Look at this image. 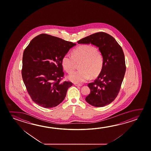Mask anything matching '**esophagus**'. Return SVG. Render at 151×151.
Instances as JSON below:
<instances>
[{
	"label": "esophagus",
	"instance_id": "34e87169",
	"mask_svg": "<svg viewBox=\"0 0 151 151\" xmlns=\"http://www.w3.org/2000/svg\"><path fill=\"white\" fill-rule=\"evenodd\" d=\"M74 85L76 86L77 87H81L82 86V85H81V84H76V83H75Z\"/></svg>",
	"mask_w": 151,
	"mask_h": 151
}]
</instances>
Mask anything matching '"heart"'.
<instances>
[{
  "label": "heart",
  "mask_w": 151,
  "mask_h": 151,
  "mask_svg": "<svg viewBox=\"0 0 151 151\" xmlns=\"http://www.w3.org/2000/svg\"><path fill=\"white\" fill-rule=\"evenodd\" d=\"M72 54H66L62 59L63 68L68 74L74 71L76 63L81 62L80 70L68 76L70 81L77 84L83 83L91 76L94 78L101 72L104 66V57L96 47L91 45H82L73 50Z\"/></svg>",
  "instance_id": "heart-1"
}]
</instances>
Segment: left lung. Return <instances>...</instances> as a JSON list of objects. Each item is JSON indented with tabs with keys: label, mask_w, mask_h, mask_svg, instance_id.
I'll return each mask as SVG.
<instances>
[{
	"label": "left lung",
	"mask_w": 151,
	"mask_h": 151,
	"mask_svg": "<svg viewBox=\"0 0 151 151\" xmlns=\"http://www.w3.org/2000/svg\"><path fill=\"white\" fill-rule=\"evenodd\" d=\"M77 43L94 45L103 56V69L94 82L88 84L91 93L85 100L93 106L107 105L118 95L126 72L123 50L114 37L104 32L89 35Z\"/></svg>",
	"instance_id": "1"
}]
</instances>
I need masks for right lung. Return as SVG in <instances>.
Wrapping results in <instances>:
<instances>
[{"label":"right lung","instance_id":"add662e5","mask_svg":"<svg viewBox=\"0 0 151 151\" xmlns=\"http://www.w3.org/2000/svg\"><path fill=\"white\" fill-rule=\"evenodd\" d=\"M76 44L45 34L34 38L24 50L22 79L32 101L44 108L62 103L73 83L62 82V57Z\"/></svg>","mask_w":151,"mask_h":151}]
</instances>
